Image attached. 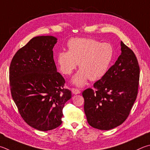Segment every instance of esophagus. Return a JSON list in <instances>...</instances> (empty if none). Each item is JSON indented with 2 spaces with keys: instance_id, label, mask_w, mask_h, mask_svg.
Listing matches in <instances>:
<instances>
[{
  "instance_id": "obj_1",
  "label": "esophagus",
  "mask_w": 150,
  "mask_h": 150,
  "mask_svg": "<svg viewBox=\"0 0 150 150\" xmlns=\"http://www.w3.org/2000/svg\"><path fill=\"white\" fill-rule=\"evenodd\" d=\"M71 91H72V93L73 94H78L81 93V91L77 88H72Z\"/></svg>"
}]
</instances>
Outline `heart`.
I'll return each mask as SVG.
<instances>
[{
  "instance_id": "heart-1",
  "label": "heart",
  "mask_w": 150,
  "mask_h": 150,
  "mask_svg": "<svg viewBox=\"0 0 150 150\" xmlns=\"http://www.w3.org/2000/svg\"><path fill=\"white\" fill-rule=\"evenodd\" d=\"M68 51H60L56 60L59 69L69 75L77 68L72 83L83 86L90 79L94 81L106 75L113 63L115 50L112 45L91 38H72L67 42Z\"/></svg>"
}]
</instances>
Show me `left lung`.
<instances>
[{
    "label": "left lung",
    "instance_id": "8db88e82",
    "mask_svg": "<svg viewBox=\"0 0 150 150\" xmlns=\"http://www.w3.org/2000/svg\"><path fill=\"white\" fill-rule=\"evenodd\" d=\"M121 54L94 90L83 92L84 111L91 127L108 130L126 120L137 99L140 67L134 53L121 41Z\"/></svg>",
    "mask_w": 150,
    "mask_h": 150
}]
</instances>
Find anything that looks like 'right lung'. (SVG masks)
Here are the masks:
<instances>
[{
	"label": "right lung",
	"instance_id": "1",
	"mask_svg": "<svg viewBox=\"0 0 150 150\" xmlns=\"http://www.w3.org/2000/svg\"><path fill=\"white\" fill-rule=\"evenodd\" d=\"M54 36H37L20 48L10 66L11 94L21 117L34 129L47 131L62 124L64 104L71 92L57 68Z\"/></svg>",
	"mask_w": 150,
	"mask_h": 150
}]
</instances>
